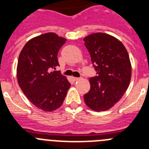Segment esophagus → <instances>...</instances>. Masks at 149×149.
Listing matches in <instances>:
<instances>
[{"label": "esophagus", "mask_w": 149, "mask_h": 149, "mask_svg": "<svg viewBox=\"0 0 149 149\" xmlns=\"http://www.w3.org/2000/svg\"><path fill=\"white\" fill-rule=\"evenodd\" d=\"M73 80L74 81H77L79 80H81V77H73Z\"/></svg>", "instance_id": "1"}]
</instances>
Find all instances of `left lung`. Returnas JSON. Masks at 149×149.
<instances>
[{"label": "left lung", "mask_w": 149, "mask_h": 149, "mask_svg": "<svg viewBox=\"0 0 149 149\" xmlns=\"http://www.w3.org/2000/svg\"><path fill=\"white\" fill-rule=\"evenodd\" d=\"M98 75L89 78L90 90L84 101L91 110L105 111L122 98L131 78V63L127 49L116 37L95 33L84 39Z\"/></svg>", "instance_id": "obj_1"}]
</instances>
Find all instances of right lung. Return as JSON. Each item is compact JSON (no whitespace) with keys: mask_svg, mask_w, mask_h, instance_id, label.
<instances>
[{"mask_svg":"<svg viewBox=\"0 0 149 149\" xmlns=\"http://www.w3.org/2000/svg\"><path fill=\"white\" fill-rule=\"evenodd\" d=\"M66 39L47 33L30 39L18 56L17 79L27 99L37 108L52 112L60 108L71 84L60 72L57 54Z\"/></svg>","mask_w":149,"mask_h":149,"instance_id":"add662e5","label":"right lung"}]
</instances>
